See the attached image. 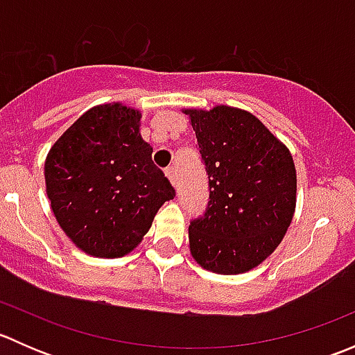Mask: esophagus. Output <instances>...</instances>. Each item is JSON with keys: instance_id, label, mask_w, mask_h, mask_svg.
<instances>
[{"instance_id": "1", "label": "esophagus", "mask_w": 355, "mask_h": 355, "mask_svg": "<svg viewBox=\"0 0 355 355\" xmlns=\"http://www.w3.org/2000/svg\"><path fill=\"white\" fill-rule=\"evenodd\" d=\"M164 175H166L168 180H170V184L175 187V185H177V178H175V168L173 166L166 168V170H164Z\"/></svg>"}]
</instances>
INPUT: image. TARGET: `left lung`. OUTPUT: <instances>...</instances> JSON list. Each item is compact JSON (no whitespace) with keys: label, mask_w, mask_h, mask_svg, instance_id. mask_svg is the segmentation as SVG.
Masks as SVG:
<instances>
[{"label":"left lung","mask_w":355,"mask_h":355,"mask_svg":"<svg viewBox=\"0 0 355 355\" xmlns=\"http://www.w3.org/2000/svg\"><path fill=\"white\" fill-rule=\"evenodd\" d=\"M189 114L209 177V202L189 227L196 263L218 275L259 266L295 213L297 171L288 148L259 118L218 105Z\"/></svg>","instance_id":"obj_1"}]
</instances>
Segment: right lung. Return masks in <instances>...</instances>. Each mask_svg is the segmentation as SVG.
Instances as JSON below:
<instances>
[{"mask_svg":"<svg viewBox=\"0 0 355 355\" xmlns=\"http://www.w3.org/2000/svg\"><path fill=\"white\" fill-rule=\"evenodd\" d=\"M141 118V111L121 103L94 106L46 156L53 214L89 256H127L149 232L157 209L175 198L142 139Z\"/></svg>","mask_w":355,"mask_h":355,"instance_id":"right-lung-1","label":"right lung"}]
</instances>
